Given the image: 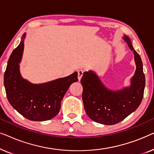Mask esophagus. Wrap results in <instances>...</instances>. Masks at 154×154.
I'll return each instance as SVG.
<instances>
[{"mask_svg": "<svg viewBox=\"0 0 154 154\" xmlns=\"http://www.w3.org/2000/svg\"><path fill=\"white\" fill-rule=\"evenodd\" d=\"M83 72L84 71L83 70H79L78 71V79H79V81H81L82 76L83 75Z\"/></svg>", "mask_w": 154, "mask_h": 154, "instance_id": "34e87169", "label": "esophagus"}]
</instances>
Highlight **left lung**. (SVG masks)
<instances>
[{
    "instance_id": "1",
    "label": "left lung",
    "mask_w": 154,
    "mask_h": 154,
    "mask_svg": "<svg viewBox=\"0 0 154 154\" xmlns=\"http://www.w3.org/2000/svg\"><path fill=\"white\" fill-rule=\"evenodd\" d=\"M123 38L133 52L136 64L130 87L117 91L109 90L92 71L84 72L81 80L86 113L92 121L104 125H114L125 119L138 108L144 96L145 75L142 60L130 38L124 35Z\"/></svg>"
}]
</instances>
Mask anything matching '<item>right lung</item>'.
Returning <instances> with one entry per match:
<instances>
[{"label":"right lung","mask_w":154,"mask_h":154,"mask_svg":"<svg viewBox=\"0 0 154 154\" xmlns=\"http://www.w3.org/2000/svg\"><path fill=\"white\" fill-rule=\"evenodd\" d=\"M22 35L12 51L4 74V85L10 104L26 119L33 121H48L60 112L62 102L69 86L77 82L78 73L48 83L33 84L22 77L20 63L24 51Z\"/></svg>","instance_id":"right-lung-1"}]
</instances>
